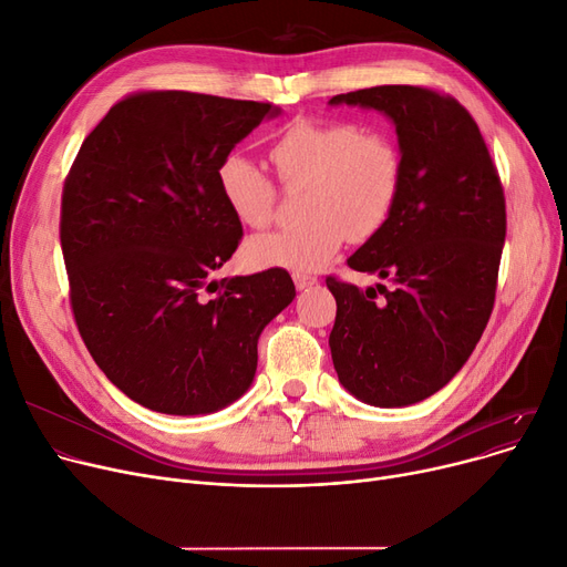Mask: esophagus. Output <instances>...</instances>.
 I'll use <instances>...</instances> for the list:
<instances>
[{"instance_id":"esophagus-1","label":"esophagus","mask_w":567,"mask_h":567,"mask_svg":"<svg viewBox=\"0 0 567 567\" xmlns=\"http://www.w3.org/2000/svg\"><path fill=\"white\" fill-rule=\"evenodd\" d=\"M291 278H293L296 289H306V287H310V285L317 282V278H315V276H308V274H293Z\"/></svg>"}]
</instances>
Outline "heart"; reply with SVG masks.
<instances>
[{"label":"heart","mask_w":567,"mask_h":567,"mask_svg":"<svg viewBox=\"0 0 567 567\" xmlns=\"http://www.w3.org/2000/svg\"><path fill=\"white\" fill-rule=\"evenodd\" d=\"M280 184L301 190V227L252 238L246 259L252 266H280L310 274L326 266L347 238L361 244L391 220L404 188V156L398 140L355 122L296 118L268 148ZM218 188L234 218L264 229L278 214V184L241 154L220 161Z\"/></svg>","instance_id":"obj_1"}]
</instances>
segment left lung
I'll return each instance as SVG.
<instances>
[{
  "label": "left lung",
  "mask_w": 567,
  "mask_h": 567,
  "mask_svg": "<svg viewBox=\"0 0 567 567\" xmlns=\"http://www.w3.org/2000/svg\"><path fill=\"white\" fill-rule=\"evenodd\" d=\"M333 105L389 114L404 156L391 220L349 257L389 280L361 291L326 278L338 315L329 338L340 383L374 406L434 395L468 361L494 310L505 241V195L468 110L432 86L383 84Z\"/></svg>",
  "instance_id": "left-lung-1"
}]
</instances>
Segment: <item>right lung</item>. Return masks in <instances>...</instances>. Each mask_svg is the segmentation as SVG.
I'll return each instance as SVG.
<instances>
[{
  "label": "right lung",
  "instance_id": "1",
  "mask_svg": "<svg viewBox=\"0 0 567 567\" xmlns=\"http://www.w3.org/2000/svg\"><path fill=\"white\" fill-rule=\"evenodd\" d=\"M271 103L148 89L116 101L66 174L59 216L78 331L137 404L197 415L241 398L257 340L296 296L285 268L208 280L244 227L218 165Z\"/></svg>",
  "mask_w": 567,
  "mask_h": 567
}]
</instances>
